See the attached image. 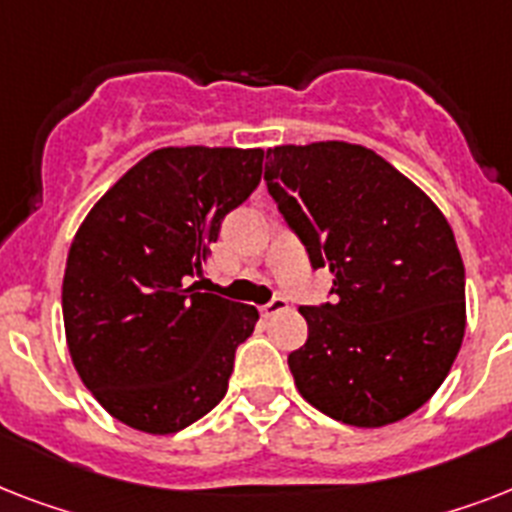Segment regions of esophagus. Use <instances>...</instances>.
<instances>
[{
    "mask_svg": "<svg viewBox=\"0 0 512 512\" xmlns=\"http://www.w3.org/2000/svg\"><path fill=\"white\" fill-rule=\"evenodd\" d=\"M287 300H284V297H273L271 303L268 305H263V308H260V311H263V316L265 319H268V316H276V313H281V311H287Z\"/></svg>",
    "mask_w": 512,
    "mask_h": 512,
    "instance_id": "obj_1",
    "label": "esophagus"
}]
</instances>
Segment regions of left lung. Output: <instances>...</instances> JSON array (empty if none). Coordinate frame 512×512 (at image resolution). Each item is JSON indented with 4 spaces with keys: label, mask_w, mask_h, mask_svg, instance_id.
Returning <instances> with one entry per match:
<instances>
[{
    "label": "left lung",
    "mask_w": 512,
    "mask_h": 512,
    "mask_svg": "<svg viewBox=\"0 0 512 512\" xmlns=\"http://www.w3.org/2000/svg\"><path fill=\"white\" fill-rule=\"evenodd\" d=\"M265 185L332 303L305 305L289 353L300 396L332 420L382 428L417 412L465 337V265L444 212L364 146L268 148Z\"/></svg>",
    "instance_id": "1"
}]
</instances>
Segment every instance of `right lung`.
Masks as SVG:
<instances>
[{"label": "right lung", "instance_id": "1", "mask_svg": "<svg viewBox=\"0 0 512 512\" xmlns=\"http://www.w3.org/2000/svg\"><path fill=\"white\" fill-rule=\"evenodd\" d=\"M260 175L263 148H159L79 225L63 276L68 353L124 425L167 436L223 401L260 313L193 279Z\"/></svg>", "mask_w": 512, "mask_h": 512}]
</instances>
